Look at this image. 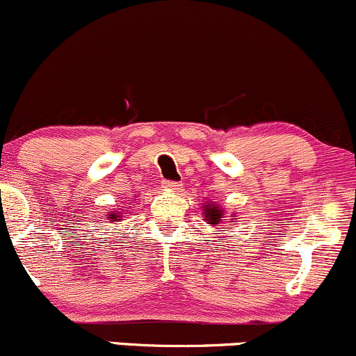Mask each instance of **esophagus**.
<instances>
[{
  "label": "esophagus",
  "mask_w": 356,
  "mask_h": 356,
  "mask_svg": "<svg viewBox=\"0 0 356 356\" xmlns=\"http://www.w3.org/2000/svg\"><path fill=\"white\" fill-rule=\"evenodd\" d=\"M162 188L165 191H177V189H181V184H179V182H174V181H163Z\"/></svg>",
  "instance_id": "34e87169"
}]
</instances>
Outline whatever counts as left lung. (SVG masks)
<instances>
[{
    "label": "left lung",
    "mask_w": 356,
    "mask_h": 356,
    "mask_svg": "<svg viewBox=\"0 0 356 356\" xmlns=\"http://www.w3.org/2000/svg\"><path fill=\"white\" fill-rule=\"evenodd\" d=\"M203 215L204 220L209 223L211 227H216L223 218V209L215 203V201H209V203H204L203 207Z\"/></svg>",
    "instance_id": "obj_1"
}]
</instances>
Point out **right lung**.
Segmentation results:
<instances>
[{
    "mask_svg": "<svg viewBox=\"0 0 356 356\" xmlns=\"http://www.w3.org/2000/svg\"><path fill=\"white\" fill-rule=\"evenodd\" d=\"M106 218L111 220V222H119V220H121V213H119V211H109L106 215Z\"/></svg>",
    "mask_w": 356,
    "mask_h": 356,
    "instance_id": "add662e5",
    "label": "right lung"
}]
</instances>
